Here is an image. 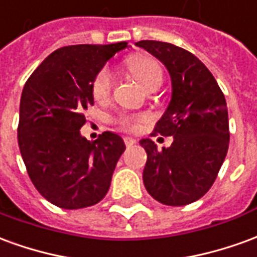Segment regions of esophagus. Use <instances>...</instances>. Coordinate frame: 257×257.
<instances>
[{"instance_id":"34e87169","label":"esophagus","mask_w":257,"mask_h":257,"mask_svg":"<svg viewBox=\"0 0 257 257\" xmlns=\"http://www.w3.org/2000/svg\"><path fill=\"white\" fill-rule=\"evenodd\" d=\"M123 142H125V145L128 146H134L135 143H136V139H134V138H129V136H125L123 138Z\"/></svg>"}]
</instances>
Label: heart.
Listing matches in <instances>:
<instances>
[{"instance_id":"1","label":"heart","mask_w":257,"mask_h":257,"mask_svg":"<svg viewBox=\"0 0 257 257\" xmlns=\"http://www.w3.org/2000/svg\"><path fill=\"white\" fill-rule=\"evenodd\" d=\"M128 68L134 77L140 84L143 85L146 90L153 86H160L162 82V68L156 59L146 55L134 56L128 60ZM112 75L108 68H101L96 74L95 78L90 85L92 95L96 100H104L110 95L111 90ZM145 119V115H132V114H119L115 121L119 126L128 129V131H138L140 128V122Z\"/></svg>"}]
</instances>
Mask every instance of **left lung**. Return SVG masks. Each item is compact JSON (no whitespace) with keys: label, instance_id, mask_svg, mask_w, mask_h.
<instances>
[{"label":"left lung","instance_id":"obj_1","mask_svg":"<svg viewBox=\"0 0 257 257\" xmlns=\"http://www.w3.org/2000/svg\"><path fill=\"white\" fill-rule=\"evenodd\" d=\"M165 64L172 97L154 134L173 136L160 151L142 139L147 153L143 183L151 197L171 206L191 204L208 193L228 150V112L215 77L193 53L161 41L136 42Z\"/></svg>","mask_w":257,"mask_h":257}]
</instances>
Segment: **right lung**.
Masks as SVG:
<instances>
[{
    "label": "right lung",
    "instance_id": "add662e5",
    "mask_svg": "<svg viewBox=\"0 0 257 257\" xmlns=\"http://www.w3.org/2000/svg\"><path fill=\"white\" fill-rule=\"evenodd\" d=\"M128 47L70 45L56 49L26 82L20 97L18 143L38 193L63 209L104 198L125 151L122 138L103 132L95 142L81 136L84 111L93 104L92 81L107 60Z\"/></svg>",
    "mask_w": 257,
    "mask_h": 257
}]
</instances>
